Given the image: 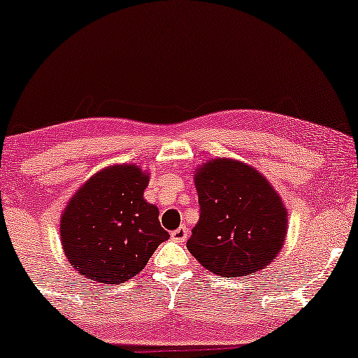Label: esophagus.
<instances>
[{
	"label": "esophagus",
	"mask_w": 358,
	"mask_h": 358,
	"mask_svg": "<svg viewBox=\"0 0 358 358\" xmlns=\"http://www.w3.org/2000/svg\"><path fill=\"white\" fill-rule=\"evenodd\" d=\"M171 236H173V240L182 243V241L187 240V229H185V227H179V229H176L173 234H171Z\"/></svg>",
	"instance_id": "obj_1"
}]
</instances>
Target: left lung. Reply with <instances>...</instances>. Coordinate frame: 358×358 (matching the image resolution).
Listing matches in <instances>:
<instances>
[{
  "label": "left lung",
  "instance_id": "8db88e82",
  "mask_svg": "<svg viewBox=\"0 0 358 358\" xmlns=\"http://www.w3.org/2000/svg\"><path fill=\"white\" fill-rule=\"evenodd\" d=\"M201 217L187 240L192 257L213 275L248 276L285 245L287 212L273 185L252 166L229 157L196 171Z\"/></svg>",
  "mask_w": 358,
  "mask_h": 358
}]
</instances>
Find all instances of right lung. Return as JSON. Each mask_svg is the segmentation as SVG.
Returning a JSON list of instances; mask_svg holds the SVG:
<instances>
[{"label": "right lung", "mask_w": 358, "mask_h": 358, "mask_svg": "<svg viewBox=\"0 0 358 358\" xmlns=\"http://www.w3.org/2000/svg\"><path fill=\"white\" fill-rule=\"evenodd\" d=\"M150 176L134 164L110 166L92 176L60 219L64 253L90 281L117 285L146 266L169 234L159 210L143 197Z\"/></svg>", "instance_id": "obj_1"}]
</instances>
